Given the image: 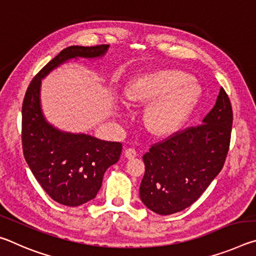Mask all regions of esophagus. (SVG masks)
<instances>
[{
    "label": "esophagus",
    "instance_id": "esophagus-1",
    "mask_svg": "<svg viewBox=\"0 0 256 256\" xmlns=\"http://www.w3.org/2000/svg\"><path fill=\"white\" fill-rule=\"evenodd\" d=\"M124 156H125V158H128V159H133L136 157V151L132 148H128L125 150Z\"/></svg>",
    "mask_w": 256,
    "mask_h": 256
}]
</instances>
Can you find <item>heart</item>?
Wrapping results in <instances>:
<instances>
[{
  "label": "heart",
  "mask_w": 256,
  "mask_h": 256,
  "mask_svg": "<svg viewBox=\"0 0 256 256\" xmlns=\"http://www.w3.org/2000/svg\"><path fill=\"white\" fill-rule=\"evenodd\" d=\"M201 86L180 70H157L140 74L124 86L122 100L136 107L150 102L142 120L146 131L164 136L177 131L201 98Z\"/></svg>",
  "instance_id": "1"
}]
</instances>
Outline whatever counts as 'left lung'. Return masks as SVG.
Returning <instances> with one entry per match:
<instances>
[{
  "mask_svg": "<svg viewBox=\"0 0 256 256\" xmlns=\"http://www.w3.org/2000/svg\"><path fill=\"white\" fill-rule=\"evenodd\" d=\"M232 110L220 88L201 125L152 146L144 156L140 198L149 210L167 216L196 202L222 170L230 144Z\"/></svg>",
  "mask_w": 256,
  "mask_h": 256,
  "instance_id": "1",
  "label": "left lung"
}]
</instances>
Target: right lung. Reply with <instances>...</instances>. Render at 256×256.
Masks as SVG:
<instances>
[{
	"mask_svg": "<svg viewBox=\"0 0 256 256\" xmlns=\"http://www.w3.org/2000/svg\"><path fill=\"white\" fill-rule=\"evenodd\" d=\"M110 45L70 46L38 72L22 104L24 156L38 183L54 201L78 206L96 198L108 167L118 162L122 144L90 134L60 130L46 120L40 102L42 80L71 60H96Z\"/></svg>",
	"mask_w": 256,
	"mask_h": 256,
	"instance_id": "obj_1",
	"label": "right lung"
}]
</instances>
